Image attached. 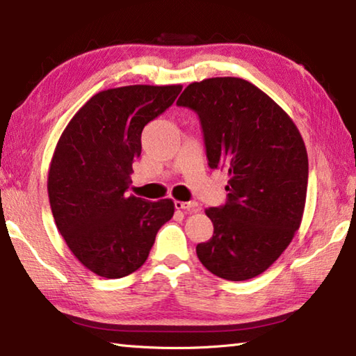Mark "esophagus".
<instances>
[{"label": "esophagus", "instance_id": "34e87169", "mask_svg": "<svg viewBox=\"0 0 356 356\" xmlns=\"http://www.w3.org/2000/svg\"><path fill=\"white\" fill-rule=\"evenodd\" d=\"M174 206H176V209H179V210H185V212H190V213H193V212H200V204H197L196 201H176L174 202Z\"/></svg>", "mask_w": 356, "mask_h": 356}]
</instances>
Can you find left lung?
Wrapping results in <instances>:
<instances>
[{
    "label": "left lung",
    "mask_w": 356,
    "mask_h": 356,
    "mask_svg": "<svg viewBox=\"0 0 356 356\" xmlns=\"http://www.w3.org/2000/svg\"><path fill=\"white\" fill-rule=\"evenodd\" d=\"M201 119L209 166L226 170L227 202L206 209L213 236L196 246L210 273L245 281L264 273L298 231L308 152L289 114L236 76L195 81L177 100Z\"/></svg>",
    "instance_id": "1"
}]
</instances>
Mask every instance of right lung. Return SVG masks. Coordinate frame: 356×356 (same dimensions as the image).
<instances>
[{"mask_svg":"<svg viewBox=\"0 0 356 356\" xmlns=\"http://www.w3.org/2000/svg\"><path fill=\"white\" fill-rule=\"evenodd\" d=\"M182 84L113 88L92 95L70 119L48 170L53 218L84 267L108 280L146 262L172 200L127 195L131 163L141 155L144 125L170 108Z\"/></svg>","mask_w":356,"mask_h":356,"instance_id":"add662e5","label":"right lung"}]
</instances>
